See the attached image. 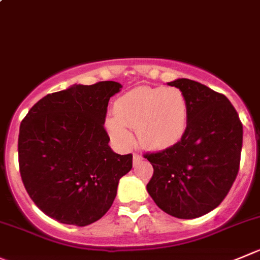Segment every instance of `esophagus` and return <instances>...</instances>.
Masks as SVG:
<instances>
[{
	"label": "esophagus",
	"mask_w": 260,
	"mask_h": 260,
	"mask_svg": "<svg viewBox=\"0 0 260 260\" xmlns=\"http://www.w3.org/2000/svg\"><path fill=\"white\" fill-rule=\"evenodd\" d=\"M133 159H134V165H138V163L143 159V157L139 153H134V158H133Z\"/></svg>",
	"instance_id": "34e87169"
}]
</instances>
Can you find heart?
<instances>
[{
    "label": "heart",
    "mask_w": 260,
    "mask_h": 260,
    "mask_svg": "<svg viewBox=\"0 0 260 260\" xmlns=\"http://www.w3.org/2000/svg\"><path fill=\"white\" fill-rule=\"evenodd\" d=\"M106 120V127L120 147L133 144L137 130L140 144L150 149H166L184 138L189 123V105L176 86H139L121 95Z\"/></svg>",
    "instance_id": "b5f03b06"
}]
</instances>
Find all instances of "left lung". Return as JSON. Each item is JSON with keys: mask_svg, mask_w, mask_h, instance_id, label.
Instances as JSON below:
<instances>
[{"mask_svg": "<svg viewBox=\"0 0 260 260\" xmlns=\"http://www.w3.org/2000/svg\"><path fill=\"white\" fill-rule=\"evenodd\" d=\"M169 85L186 95L189 123L179 143L144 154L154 170L147 190L170 216L197 218L221 204L239 174L243 123L226 95L204 84L177 79Z\"/></svg>", "mask_w": 260, "mask_h": 260, "instance_id": "1", "label": "left lung"}]
</instances>
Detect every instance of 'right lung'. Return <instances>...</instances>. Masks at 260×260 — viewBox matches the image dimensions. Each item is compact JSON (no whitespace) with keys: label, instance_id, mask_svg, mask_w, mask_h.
Instances as JSON below:
<instances>
[{"label":"right lung","instance_id":"1","mask_svg":"<svg viewBox=\"0 0 260 260\" xmlns=\"http://www.w3.org/2000/svg\"><path fill=\"white\" fill-rule=\"evenodd\" d=\"M116 81L74 85L47 94L29 110L19 133L21 180L36 206L60 223L86 226L112 206L133 154L108 145L105 128Z\"/></svg>","mask_w":260,"mask_h":260}]
</instances>
